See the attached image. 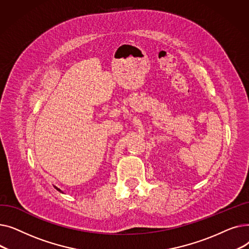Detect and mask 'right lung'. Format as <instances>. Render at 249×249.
Returning a JSON list of instances; mask_svg holds the SVG:
<instances>
[{
  "mask_svg": "<svg viewBox=\"0 0 249 249\" xmlns=\"http://www.w3.org/2000/svg\"><path fill=\"white\" fill-rule=\"evenodd\" d=\"M54 188H55V189H56L58 192H60V193H62V194H63V192H62L60 189H58V188H57V187H55V186H54Z\"/></svg>",
  "mask_w": 249,
  "mask_h": 249,
  "instance_id": "1",
  "label": "right lung"
}]
</instances>
